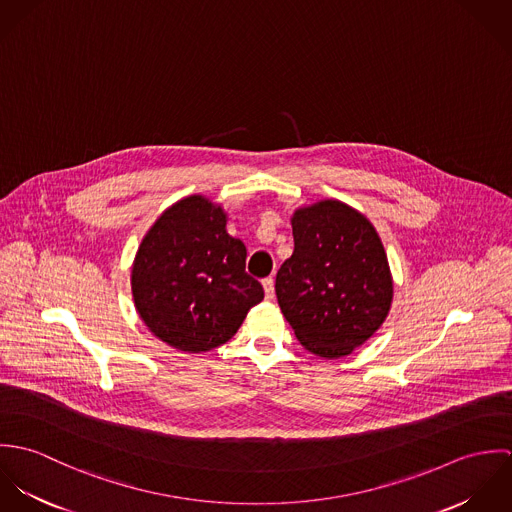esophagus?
Instances as JSON below:
<instances>
[{"label": "esophagus", "mask_w": 512, "mask_h": 512, "mask_svg": "<svg viewBox=\"0 0 512 512\" xmlns=\"http://www.w3.org/2000/svg\"><path fill=\"white\" fill-rule=\"evenodd\" d=\"M262 286H264V292H266V299H274V278L272 276L264 278Z\"/></svg>", "instance_id": "obj_1"}]
</instances>
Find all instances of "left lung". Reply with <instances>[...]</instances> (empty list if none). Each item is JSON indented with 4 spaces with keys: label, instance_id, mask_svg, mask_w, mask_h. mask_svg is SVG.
<instances>
[{
    "label": "left lung",
    "instance_id": "1",
    "mask_svg": "<svg viewBox=\"0 0 512 512\" xmlns=\"http://www.w3.org/2000/svg\"><path fill=\"white\" fill-rule=\"evenodd\" d=\"M293 254L276 295L297 341L313 355H351L384 323L392 278L384 246L365 215L341 201L293 213Z\"/></svg>",
    "mask_w": 512,
    "mask_h": 512
}]
</instances>
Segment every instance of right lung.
I'll return each instance as SVG.
<instances>
[{"label":"right lung","instance_id":"obj_1","mask_svg":"<svg viewBox=\"0 0 512 512\" xmlns=\"http://www.w3.org/2000/svg\"><path fill=\"white\" fill-rule=\"evenodd\" d=\"M140 317L163 343L205 353L226 343L264 288L246 274V246L226 232L224 211L201 195L169 207L134 260Z\"/></svg>","mask_w":512,"mask_h":512}]
</instances>
